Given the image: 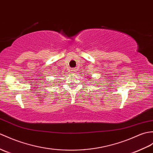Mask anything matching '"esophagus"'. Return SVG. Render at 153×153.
<instances>
[{"instance_id":"1","label":"esophagus","mask_w":153,"mask_h":153,"mask_svg":"<svg viewBox=\"0 0 153 153\" xmlns=\"http://www.w3.org/2000/svg\"><path fill=\"white\" fill-rule=\"evenodd\" d=\"M71 71H72V73H75L76 72V70H74V69H72Z\"/></svg>"}]
</instances>
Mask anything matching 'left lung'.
<instances>
[{
	"mask_svg": "<svg viewBox=\"0 0 153 153\" xmlns=\"http://www.w3.org/2000/svg\"><path fill=\"white\" fill-rule=\"evenodd\" d=\"M90 79H91V78H90Z\"/></svg>",
	"mask_w": 153,
	"mask_h": 153,
	"instance_id": "1",
	"label": "left lung"
}]
</instances>
